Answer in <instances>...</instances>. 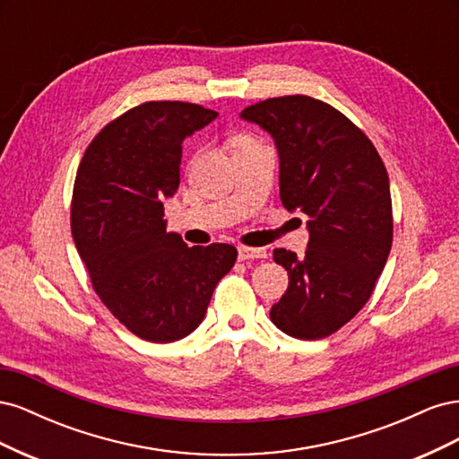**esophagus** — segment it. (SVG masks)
Returning a JSON list of instances; mask_svg holds the SVG:
<instances>
[{
  "label": "esophagus",
  "mask_w": 459,
  "mask_h": 459,
  "mask_svg": "<svg viewBox=\"0 0 459 459\" xmlns=\"http://www.w3.org/2000/svg\"><path fill=\"white\" fill-rule=\"evenodd\" d=\"M239 260H255V258H266V248H253V247H239L238 248Z\"/></svg>",
  "instance_id": "1"
}]
</instances>
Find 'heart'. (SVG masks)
<instances>
[{
  "label": "heart",
  "mask_w": 459,
  "mask_h": 459,
  "mask_svg": "<svg viewBox=\"0 0 459 459\" xmlns=\"http://www.w3.org/2000/svg\"><path fill=\"white\" fill-rule=\"evenodd\" d=\"M235 143H238V145H243V143H248V140H245V137H239V140L235 142Z\"/></svg>",
  "instance_id": "obj_1"
}]
</instances>
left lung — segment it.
<instances>
[{"label": "left lung", "mask_w": 459, "mask_h": 459, "mask_svg": "<svg viewBox=\"0 0 459 459\" xmlns=\"http://www.w3.org/2000/svg\"><path fill=\"white\" fill-rule=\"evenodd\" d=\"M241 120L273 137L281 203L308 218L302 258L285 248L273 251L289 273V287L270 317L290 337L324 339L362 310L391 253L386 169L362 130L308 95L251 105Z\"/></svg>", "instance_id": "8db88e82"}]
</instances>
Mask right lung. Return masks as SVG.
Masks as SVG:
<instances>
[{"instance_id":"obj_1","label":"right lung","mask_w":459,"mask_h":459,"mask_svg":"<svg viewBox=\"0 0 459 459\" xmlns=\"http://www.w3.org/2000/svg\"><path fill=\"white\" fill-rule=\"evenodd\" d=\"M218 113L193 103L134 107L95 135L74 182L71 226L95 293L134 335L187 337L238 258L226 243L187 247L166 231L162 201L179 186L186 137Z\"/></svg>"}]
</instances>
